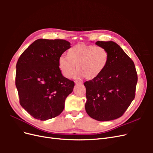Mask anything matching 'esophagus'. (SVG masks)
Listing matches in <instances>:
<instances>
[{
	"instance_id": "obj_1",
	"label": "esophagus",
	"mask_w": 153,
	"mask_h": 153,
	"mask_svg": "<svg viewBox=\"0 0 153 153\" xmlns=\"http://www.w3.org/2000/svg\"><path fill=\"white\" fill-rule=\"evenodd\" d=\"M75 84H76V85H78V84H82V82H80V81H75Z\"/></svg>"
}]
</instances>
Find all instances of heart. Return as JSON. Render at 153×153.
I'll use <instances>...</instances> for the list:
<instances>
[{
  "instance_id": "heart-1",
  "label": "heart",
  "mask_w": 153,
  "mask_h": 153,
  "mask_svg": "<svg viewBox=\"0 0 153 153\" xmlns=\"http://www.w3.org/2000/svg\"><path fill=\"white\" fill-rule=\"evenodd\" d=\"M67 57L59 59V67L62 75L70 78L75 71V78L85 77L87 80H93L100 76L107 67L110 54L106 48L100 46L84 43L77 44L69 48Z\"/></svg>"
}]
</instances>
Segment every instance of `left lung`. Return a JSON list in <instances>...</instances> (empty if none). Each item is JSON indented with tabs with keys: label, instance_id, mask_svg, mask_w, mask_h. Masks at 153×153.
<instances>
[{
	"label": "left lung",
	"instance_id": "left-lung-1",
	"mask_svg": "<svg viewBox=\"0 0 153 153\" xmlns=\"http://www.w3.org/2000/svg\"><path fill=\"white\" fill-rule=\"evenodd\" d=\"M108 51L107 67L95 80L84 83L85 108L89 116L99 121L121 117L135 98L137 73L133 61L114 41H97Z\"/></svg>",
	"mask_w": 153,
	"mask_h": 153
}]
</instances>
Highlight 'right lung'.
<instances>
[{
  "mask_svg": "<svg viewBox=\"0 0 153 153\" xmlns=\"http://www.w3.org/2000/svg\"><path fill=\"white\" fill-rule=\"evenodd\" d=\"M70 47L64 39H39L18 59L15 84L20 103L34 118L46 121L63 111L75 83L62 76L59 59Z\"/></svg>",
  "mask_w": 153,
  "mask_h": 153,
  "instance_id": "obj_1",
  "label": "right lung"
}]
</instances>
